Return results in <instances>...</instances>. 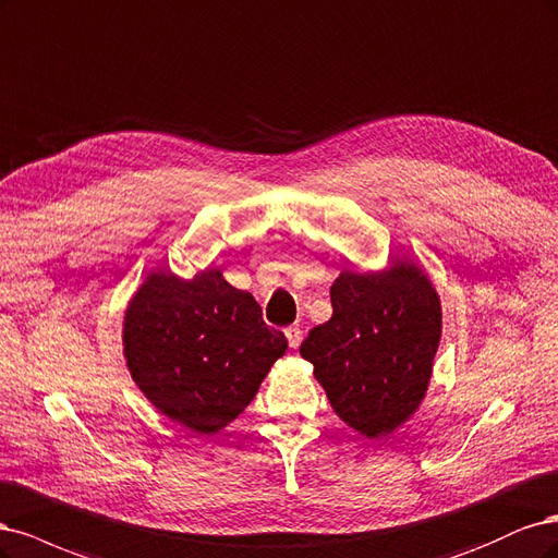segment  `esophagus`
Instances as JSON below:
<instances>
[{"label":"esophagus","instance_id":"1","mask_svg":"<svg viewBox=\"0 0 558 558\" xmlns=\"http://www.w3.org/2000/svg\"><path fill=\"white\" fill-rule=\"evenodd\" d=\"M284 336H287V343H290V348H299L301 345V336H303V331H301V327L299 325H292V327H287L284 329Z\"/></svg>","mask_w":558,"mask_h":558}]
</instances>
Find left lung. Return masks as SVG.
I'll return each instance as SVG.
<instances>
[{
	"label": "left lung",
	"mask_w": 558,
	"mask_h": 558,
	"mask_svg": "<svg viewBox=\"0 0 558 558\" xmlns=\"http://www.w3.org/2000/svg\"><path fill=\"white\" fill-rule=\"evenodd\" d=\"M333 315L311 329L301 356L313 364L336 415L366 438L401 426L424 399L440 343L434 284L412 262L380 274L343 271Z\"/></svg>",
	"instance_id": "1"
}]
</instances>
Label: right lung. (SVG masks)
<instances>
[{"instance_id": "add662e5", "label": "right lung", "mask_w": 558, "mask_h": 558, "mask_svg": "<svg viewBox=\"0 0 558 558\" xmlns=\"http://www.w3.org/2000/svg\"><path fill=\"white\" fill-rule=\"evenodd\" d=\"M122 343L146 399L196 434L236 420L287 350L253 294L231 287L218 268L192 280L150 274L124 313Z\"/></svg>"}]
</instances>
